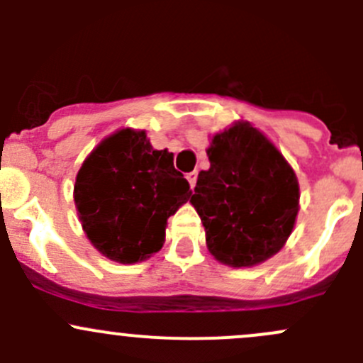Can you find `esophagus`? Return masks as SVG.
Segmentation results:
<instances>
[{"label":"esophagus","mask_w":363,"mask_h":363,"mask_svg":"<svg viewBox=\"0 0 363 363\" xmlns=\"http://www.w3.org/2000/svg\"><path fill=\"white\" fill-rule=\"evenodd\" d=\"M196 177H199V172L196 170H193V172H189V174H186V179H188V182H189V188H195V184H196Z\"/></svg>","instance_id":"obj_1"}]
</instances>
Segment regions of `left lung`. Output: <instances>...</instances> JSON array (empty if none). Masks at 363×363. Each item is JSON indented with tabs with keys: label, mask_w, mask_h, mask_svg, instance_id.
<instances>
[{
	"label": "left lung",
	"mask_w": 363,
	"mask_h": 363,
	"mask_svg": "<svg viewBox=\"0 0 363 363\" xmlns=\"http://www.w3.org/2000/svg\"><path fill=\"white\" fill-rule=\"evenodd\" d=\"M211 168L199 174L189 203L207 250L228 267H255L277 255L294 232L298 179L279 149L247 121L211 138Z\"/></svg>",
	"instance_id": "8db88e82"
}]
</instances>
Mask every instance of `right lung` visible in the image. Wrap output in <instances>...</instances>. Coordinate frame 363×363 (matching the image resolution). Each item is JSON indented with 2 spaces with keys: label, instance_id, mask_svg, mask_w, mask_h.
<instances>
[{
  "label": "right lung",
  "instance_id": "add662e5",
  "mask_svg": "<svg viewBox=\"0 0 363 363\" xmlns=\"http://www.w3.org/2000/svg\"><path fill=\"white\" fill-rule=\"evenodd\" d=\"M191 189L174 155L152 149L144 130L121 128L89 152L73 186L77 214L94 250L124 265L163 247L167 219Z\"/></svg>",
  "mask_w": 363,
  "mask_h": 363
}]
</instances>
